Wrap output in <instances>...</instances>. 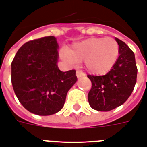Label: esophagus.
Masks as SVG:
<instances>
[{
  "instance_id": "obj_1",
  "label": "esophagus",
  "mask_w": 147,
  "mask_h": 147,
  "mask_svg": "<svg viewBox=\"0 0 147 147\" xmlns=\"http://www.w3.org/2000/svg\"><path fill=\"white\" fill-rule=\"evenodd\" d=\"M84 76V73L82 72V71H76V76L78 78H80V77H82Z\"/></svg>"
}]
</instances>
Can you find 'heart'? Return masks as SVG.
I'll list each match as a JSON object with an SVG mask.
<instances>
[{
    "label": "heart",
    "instance_id": "1",
    "mask_svg": "<svg viewBox=\"0 0 147 147\" xmlns=\"http://www.w3.org/2000/svg\"><path fill=\"white\" fill-rule=\"evenodd\" d=\"M70 63L85 61L90 73L104 75L114 67L119 56L118 42L111 37H92L74 44L63 54Z\"/></svg>",
    "mask_w": 147,
    "mask_h": 147
}]
</instances>
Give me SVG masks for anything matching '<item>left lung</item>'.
<instances>
[{"mask_svg":"<svg viewBox=\"0 0 147 147\" xmlns=\"http://www.w3.org/2000/svg\"><path fill=\"white\" fill-rule=\"evenodd\" d=\"M119 45V56L109 72L88 78L92 87L88 94L90 107L99 111H109L125 102L134 90L137 78L135 54L125 43L115 38Z\"/></svg>","mask_w":147,"mask_h":147,"instance_id":"8db88e82","label":"left lung"}]
</instances>
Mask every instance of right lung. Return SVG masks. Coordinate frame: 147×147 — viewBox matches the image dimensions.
Listing matches in <instances>:
<instances>
[{"instance_id": "1", "label": "right lung", "mask_w": 147, "mask_h": 147, "mask_svg": "<svg viewBox=\"0 0 147 147\" xmlns=\"http://www.w3.org/2000/svg\"><path fill=\"white\" fill-rule=\"evenodd\" d=\"M57 49L54 36L30 40L19 48L11 62L13 89L29 112L43 116L58 112L77 81L76 70H59Z\"/></svg>"}]
</instances>
